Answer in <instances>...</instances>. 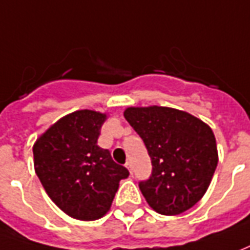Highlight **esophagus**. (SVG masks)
Here are the masks:
<instances>
[{
    "label": "esophagus",
    "mask_w": 250,
    "mask_h": 250,
    "mask_svg": "<svg viewBox=\"0 0 250 250\" xmlns=\"http://www.w3.org/2000/svg\"><path fill=\"white\" fill-rule=\"evenodd\" d=\"M125 167H127V169L130 170V173L132 174V162L127 161V162H125Z\"/></svg>",
    "instance_id": "34e87169"
}]
</instances>
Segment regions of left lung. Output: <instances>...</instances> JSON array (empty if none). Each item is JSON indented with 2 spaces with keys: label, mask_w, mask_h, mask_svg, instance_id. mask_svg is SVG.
<instances>
[{
  "label": "left lung",
  "mask_w": 250,
  "mask_h": 250,
  "mask_svg": "<svg viewBox=\"0 0 250 250\" xmlns=\"http://www.w3.org/2000/svg\"><path fill=\"white\" fill-rule=\"evenodd\" d=\"M125 120L142 138L151 174L139 181L149 206L162 215H179L198 203L218 165L214 132L202 120L167 107H130Z\"/></svg>",
  "instance_id": "1"
}]
</instances>
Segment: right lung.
<instances>
[{"label": "right lung", "mask_w": 250, "mask_h": 250, "mask_svg": "<svg viewBox=\"0 0 250 250\" xmlns=\"http://www.w3.org/2000/svg\"><path fill=\"white\" fill-rule=\"evenodd\" d=\"M107 115L76 111L52 125L34 145L35 172L47 195L67 215L95 221L107 214L119 181L130 172L97 145Z\"/></svg>", "instance_id": "add662e5"}]
</instances>
